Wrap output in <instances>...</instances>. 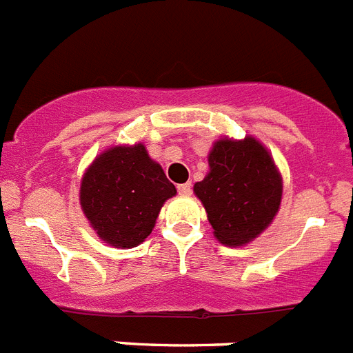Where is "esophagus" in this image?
Segmentation results:
<instances>
[{"label":"esophagus","instance_id":"esophagus-1","mask_svg":"<svg viewBox=\"0 0 353 353\" xmlns=\"http://www.w3.org/2000/svg\"><path fill=\"white\" fill-rule=\"evenodd\" d=\"M176 189H179V194H182V196H189L192 192V185L189 182H187V183H180V185L176 187Z\"/></svg>","mask_w":353,"mask_h":353}]
</instances>
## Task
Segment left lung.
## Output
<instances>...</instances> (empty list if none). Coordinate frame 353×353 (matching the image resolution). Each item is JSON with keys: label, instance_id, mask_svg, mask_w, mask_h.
<instances>
[{"label": "left lung", "instance_id": "1", "mask_svg": "<svg viewBox=\"0 0 353 353\" xmlns=\"http://www.w3.org/2000/svg\"><path fill=\"white\" fill-rule=\"evenodd\" d=\"M208 168L194 194L207 210L215 239L224 245H245L267 230L283 196V179L272 155L258 139L221 138L208 154Z\"/></svg>", "mask_w": 353, "mask_h": 353}]
</instances>
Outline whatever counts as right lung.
<instances>
[{
  "label": "right lung",
  "mask_w": 353,
  "mask_h": 353,
  "mask_svg": "<svg viewBox=\"0 0 353 353\" xmlns=\"http://www.w3.org/2000/svg\"><path fill=\"white\" fill-rule=\"evenodd\" d=\"M174 194L161 164L138 143L111 146L95 157L81 180L79 201L101 240L130 249L145 242L164 201Z\"/></svg>",
  "instance_id": "right-lung-1"
}]
</instances>
